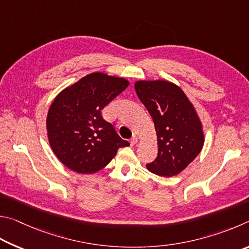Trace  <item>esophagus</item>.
<instances>
[{
    "instance_id": "34e87169",
    "label": "esophagus",
    "mask_w": 249,
    "mask_h": 249,
    "mask_svg": "<svg viewBox=\"0 0 249 249\" xmlns=\"http://www.w3.org/2000/svg\"><path fill=\"white\" fill-rule=\"evenodd\" d=\"M137 143H138V138L136 136H133L131 139H130V144L131 145L137 144Z\"/></svg>"
}]
</instances>
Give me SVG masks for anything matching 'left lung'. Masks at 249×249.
Wrapping results in <instances>:
<instances>
[{
  "label": "left lung",
  "instance_id": "left-lung-1",
  "mask_svg": "<svg viewBox=\"0 0 249 249\" xmlns=\"http://www.w3.org/2000/svg\"><path fill=\"white\" fill-rule=\"evenodd\" d=\"M138 97L153 118L159 152L151 173L159 176L177 175L200 153L204 138L201 122L184 91L167 81H139Z\"/></svg>",
  "mask_w": 249,
  "mask_h": 249
}]
</instances>
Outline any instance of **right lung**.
<instances>
[{"instance_id":"add662e5","label":"right lung","mask_w":249,"mask_h":249,"mask_svg":"<svg viewBox=\"0 0 249 249\" xmlns=\"http://www.w3.org/2000/svg\"><path fill=\"white\" fill-rule=\"evenodd\" d=\"M129 85L124 78L91 73L56 96L47 117L52 151L73 172L100 171L118 149L130 145L122 140L102 109Z\"/></svg>"}]
</instances>
